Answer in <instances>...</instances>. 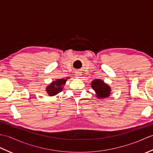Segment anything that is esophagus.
I'll list each match as a JSON object with an SVG mask.
<instances>
[{"mask_svg": "<svg viewBox=\"0 0 153 153\" xmlns=\"http://www.w3.org/2000/svg\"><path fill=\"white\" fill-rule=\"evenodd\" d=\"M81 76H82V74H81L80 71H77V72H76V77H77V78H79V77H81Z\"/></svg>", "mask_w": 153, "mask_h": 153, "instance_id": "1", "label": "esophagus"}]
</instances>
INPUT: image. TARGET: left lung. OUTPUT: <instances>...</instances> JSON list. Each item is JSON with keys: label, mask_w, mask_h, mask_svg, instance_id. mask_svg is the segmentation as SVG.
<instances>
[{"label": "left lung", "mask_w": 153, "mask_h": 153, "mask_svg": "<svg viewBox=\"0 0 153 153\" xmlns=\"http://www.w3.org/2000/svg\"><path fill=\"white\" fill-rule=\"evenodd\" d=\"M92 89L95 91L96 97L99 99L108 98L111 95V88L108 84L104 82V81L95 79L91 83Z\"/></svg>", "instance_id": "1"}]
</instances>
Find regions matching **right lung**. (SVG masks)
Segmentation results:
<instances>
[{
  "instance_id": "obj_1",
  "label": "right lung",
  "mask_w": 153,
  "mask_h": 153,
  "mask_svg": "<svg viewBox=\"0 0 153 153\" xmlns=\"http://www.w3.org/2000/svg\"><path fill=\"white\" fill-rule=\"evenodd\" d=\"M70 77H67L66 79H58L56 81H53L51 84H49L46 87V92L48 96L53 97L61 92L63 90L64 86L68 79Z\"/></svg>"
}]
</instances>
